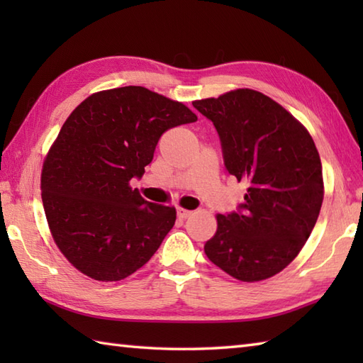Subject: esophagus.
Returning <instances> with one entry per match:
<instances>
[{
	"mask_svg": "<svg viewBox=\"0 0 363 363\" xmlns=\"http://www.w3.org/2000/svg\"><path fill=\"white\" fill-rule=\"evenodd\" d=\"M176 211H177V217H179L181 220H186L191 215V211L184 209V207H176Z\"/></svg>",
	"mask_w": 363,
	"mask_h": 363,
	"instance_id": "1",
	"label": "esophagus"
}]
</instances>
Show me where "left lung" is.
<instances>
[{
	"label": "left lung",
	"mask_w": 363,
	"mask_h": 363,
	"mask_svg": "<svg viewBox=\"0 0 363 363\" xmlns=\"http://www.w3.org/2000/svg\"><path fill=\"white\" fill-rule=\"evenodd\" d=\"M194 106L217 128L228 172L248 186L240 211L217 215L206 256L238 281L268 279L298 256L318 220L325 184L317 146L304 125L257 90Z\"/></svg>",
	"instance_id": "1"
}]
</instances>
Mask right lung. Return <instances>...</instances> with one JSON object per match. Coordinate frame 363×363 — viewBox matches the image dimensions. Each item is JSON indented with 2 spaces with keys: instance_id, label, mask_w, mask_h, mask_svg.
<instances>
[{
  "instance_id": "1",
  "label": "right lung",
  "mask_w": 363,
  "mask_h": 363,
  "mask_svg": "<svg viewBox=\"0 0 363 363\" xmlns=\"http://www.w3.org/2000/svg\"><path fill=\"white\" fill-rule=\"evenodd\" d=\"M198 117L145 87L91 94L60 128L43 160L40 190L54 243L95 281L135 273L174 226L173 206L148 203L130 187L160 135Z\"/></svg>"
}]
</instances>
